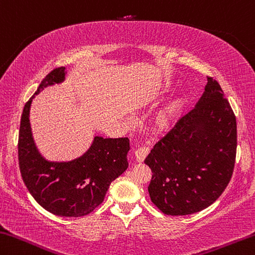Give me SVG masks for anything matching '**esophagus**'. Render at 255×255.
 <instances>
[{"label":"esophagus","instance_id":"obj_1","mask_svg":"<svg viewBox=\"0 0 255 255\" xmlns=\"http://www.w3.org/2000/svg\"><path fill=\"white\" fill-rule=\"evenodd\" d=\"M148 152H149V148H148V147H140V148H138V149L134 151V156H135L136 162H138V163L143 162V159L147 157Z\"/></svg>","mask_w":255,"mask_h":255}]
</instances>
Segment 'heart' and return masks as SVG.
<instances>
[{
    "instance_id": "1",
    "label": "heart",
    "mask_w": 255,
    "mask_h": 255,
    "mask_svg": "<svg viewBox=\"0 0 255 255\" xmlns=\"http://www.w3.org/2000/svg\"><path fill=\"white\" fill-rule=\"evenodd\" d=\"M182 104L183 100L181 98H175L168 104L164 105L162 108H159L152 116V130L156 133H163L171 130L178 119L180 111H181Z\"/></svg>"
}]
</instances>
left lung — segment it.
Instances as JSON below:
<instances>
[{
  "label": "left lung",
  "instance_id": "8db88e82",
  "mask_svg": "<svg viewBox=\"0 0 255 255\" xmlns=\"http://www.w3.org/2000/svg\"><path fill=\"white\" fill-rule=\"evenodd\" d=\"M236 148V117L218 82L207 77L195 108L144 159L152 172L148 187L151 202L167 215L209 207L232 179Z\"/></svg>",
  "mask_w": 255,
  "mask_h": 255
}]
</instances>
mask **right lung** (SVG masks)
<instances>
[{
	"label": "right lung",
	"mask_w": 255,
	"mask_h": 255,
	"mask_svg": "<svg viewBox=\"0 0 255 255\" xmlns=\"http://www.w3.org/2000/svg\"><path fill=\"white\" fill-rule=\"evenodd\" d=\"M66 77L65 67L52 70L23 107L18 157L22 180L35 201L54 215L77 218L99 206L111 183L127 170L130 140L96 135L80 157L46 159L35 143L29 122L30 106L35 96L45 88L64 83Z\"/></svg>",
	"instance_id": "obj_1"
}]
</instances>
